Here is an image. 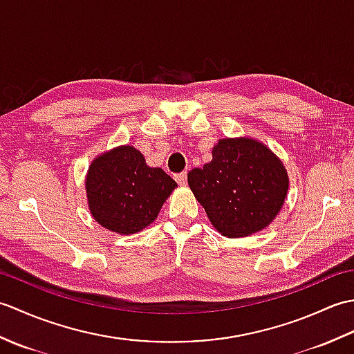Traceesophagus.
Listing matches in <instances>:
<instances>
[{"instance_id": "obj_1", "label": "esophagus", "mask_w": 354, "mask_h": 354, "mask_svg": "<svg viewBox=\"0 0 354 354\" xmlns=\"http://www.w3.org/2000/svg\"><path fill=\"white\" fill-rule=\"evenodd\" d=\"M175 179H176V183H178L179 185H185V184H187V173H185V171L176 173Z\"/></svg>"}]
</instances>
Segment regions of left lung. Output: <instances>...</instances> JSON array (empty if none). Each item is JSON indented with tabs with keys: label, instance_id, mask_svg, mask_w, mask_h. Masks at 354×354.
<instances>
[{
	"label": "left lung",
	"instance_id": "8db88e82",
	"mask_svg": "<svg viewBox=\"0 0 354 354\" xmlns=\"http://www.w3.org/2000/svg\"><path fill=\"white\" fill-rule=\"evenodd\" d=\"M209 222L225 237L254 234L275 219L284 204L289 178L283 162L263 142L223 138L213 160L187 175Z\"/></svg>",
	"mask_w": 354,
	"mask_h": 354
}]
</instances>
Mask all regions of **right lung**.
Instances as JSON below:
<instances>
[{
  "label": "right lung",
  "mask_w": 354,
  "mask_h": 354,
  "mask_svg": "<svg viewBox=\"0 0 354 354\" xmlns=\"http://www.w3.org/2000/svg\"><path fill=\"white\" fill-rule=\"evenodd\" d=\"M89 212L103 228L129 236L152 223L176 183L160 167H149L133 146L97 156L88 169Z\"/></svg>",
  "instance_id": "obj_1"
}]
</instances>
